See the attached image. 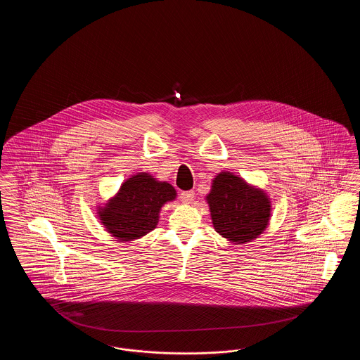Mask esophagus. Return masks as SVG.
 Returning <instances> with one entry per match:
<instances>
[{"mask_svg": "<svg viewBox=\"0 0 360 360\" xmlns=\"http://www.w3.org/2000/svg\"><path fill=\"white\" fill-rule=\"evenodd\" d=\"M181 200L185 204H191V201L194 200V191L193 190H186L181 193Z\"/></svg>", "mask_w": 360, "mask_h": 360, "instance_id": "obj_1", "label": "esophagus"}]
</instances>
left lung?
<instances>
[{"instance_id":"obj_1","label":"left lung","mask_w":360,"mask_h":360,"mask_svg":"<svg viewBox=\"0 0 360 360\" xmlns=\"http://www.w3.org/2000/svg\"><path fill=\"white\" fill-rule=\"evenodd\" d=\"M206 200L214 229L229 241L244 244L257 239L269 224L270 201L266 193L231 172L216 175Z\"/></svg>"}]
</instances>
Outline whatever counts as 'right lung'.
Instances as JSON below:
<instances>
[{"label":"right lung","instance_id":"right-lung-1","mask_svg":"<svg viewBox=\"0 0 360 360\" xmlns=\"http://www.w3.org/2000/svg\"><path fill=\"white\" fill-rule=\"evenodd\" d=\"M175 188L139 172L127 179L117 195L101 209L100 219L109 233L121 241L139 239L153 231L163 204L175 198Z\"/></svg>","mask_w":360,"mask_h":360}]
</instances>
